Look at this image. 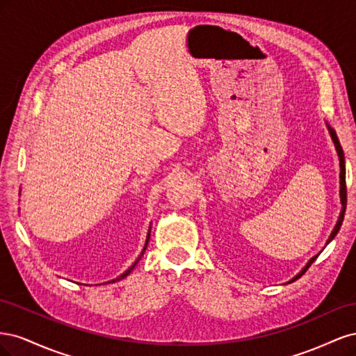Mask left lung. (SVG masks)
<instances>
[{
	"instance_id": "left-lung-1",
	"label": "left lung",
	"mask_w": 356,
	"mask_h": 356,
	"mask_svg": "<svg viewBox=\"0 0 356 356\" xmlns=\"http://www.w3.org/2000/svg\"><path fill=\"white\" fill-rule=\"evenodd\" d=\"M325 124H327V129H328V132H330V136H331V139H332V143H334V147H336V152H337V156H339V161H340V203H341V211H340V215H339V220H337V222H336V225H334V229H332V232H331V234H330V238H328V241H327V243L325 245H328L334 238H336V234L339 233V230H340V227H341V222H343V218H344V211H346V166H344V154H343V148H341V145H340V141H339V138H337V135H336V131H334V129L325 122ZM319 255V254H318ZM318 255H315V257H312L310 260L307 261V264L301 268V270L291 279V281H288L286 284H291V282H294L296 279H298L301 275H303L307 268L310 267V264L314 263L316 258H318Z\"/></svg>"
}]
</instances>
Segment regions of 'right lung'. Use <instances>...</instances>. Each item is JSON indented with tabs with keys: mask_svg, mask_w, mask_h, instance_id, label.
I'll list each match as a JSON object with an SVG mask.
<instances>
[{
	"mask_svg": "<svg viewBox=\"0 0 356 356\" xmlns=\"http://www.w3.org/2000/svg\"><path fill=\"white\" fill-rule=\"evenodd\" d=\"M149 233H152V227H149V229H148V233H147V239H145V245H144V248H143V251H141V254H139V257H138V258H136V260L134 261V264H132L131 267H129V268H127V270H126L124 273H122L120 276H117L115 279H113V281H110V282H115V281H120V279L126 277V276H127L129 273H131V272L134 270V268H135V266L138 264V261H139V260H141V257L144 255V252H145V250H147V245H148V241H149ZM110 282H108V284H110Z\"/></svg>",
	"mask_w": 356,
	"mask_h": 356,
	"instance_id": "add662e5",
	"label": "right lung"
}]
</instances>
